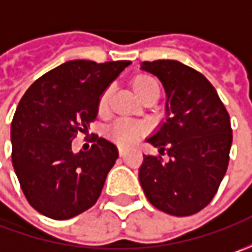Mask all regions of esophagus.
<instances>
[{
    "label": "esophagus",
    "instance_id": "1",
    "mask_svg": "<svg viewBox=\"0 0 252 252\" xmlns=\"http://www.w3.org/2000/svg\"><path fill=\"white\" fill-rule=\"evenodd\" d=\"M119 156H121V157H125V156H126V150H123V149H119Z\"/></svg>",
    "mask_w": 252,
    "mask_h": 252
}]
</instances>
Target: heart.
I'll use <instances>...</instances> for the list:
<instances>
[{
  "label": "heart",
  "instance_id": "obj_1",
  "mask_svg": "<svg viewBox=\"0 0 252 252\" xmlns=\"http://www.w3.org/2000/svg\"><path fill=\"white\" fill-rule=\"evenodd\" d=\"M130 87L133 92L140 98L144 103L154 102L160 96V84L158 81L146 73L136 74L130 80ZM112 88H105L98 98V112L99 115H105L109 109V102H111ZM147 126L140 122H129V121H118L115 122L109 129V137L115 143L121 146H131L136 141L146 136Z\"/></svg>",
  "mask_w": 252,
  "mask_h": 252
}]
</instances>
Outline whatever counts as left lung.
Returning a JSON list of instances; mask_svg holds the SVG:
<instances>
[{"mask_svg":"<svg viewBox=\"0 0 252 252\" xmlns=\"http://www.w3.org/2000/svg\"><path fill=\"white\" fill-rule=\"evenodd\" d=\"M167 94V119L147 143L160 156H144L141 188L153 206L172 216H190L206 208L227 171L233 131L215 87L177 60L143 62Z\"/></svg>","mask_w":252,"mask_h":252,"instance_id":"8db88e82","label":"left lung"}]
</instances>
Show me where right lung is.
Returning <instances> with one entry per match:
<instances>
[{"label":"right lung","mask_w":252,"mask_h":252,"mask_svg":"<svg viewBox=\"0 0 252 252\" xmlns=\"http://www.w3.org/2000/svg\"><path fill=\"white\" fill-rule=\"evenodd\" d=\"M129 60H71L37 78L25 92L11 123L12 165L31 206L67 220L92 208L119 153L94 137L74 154L71 141L98 115V98L130 65Z\"/></svg>","instance_id":"right-lung-1"}]
</instances>
